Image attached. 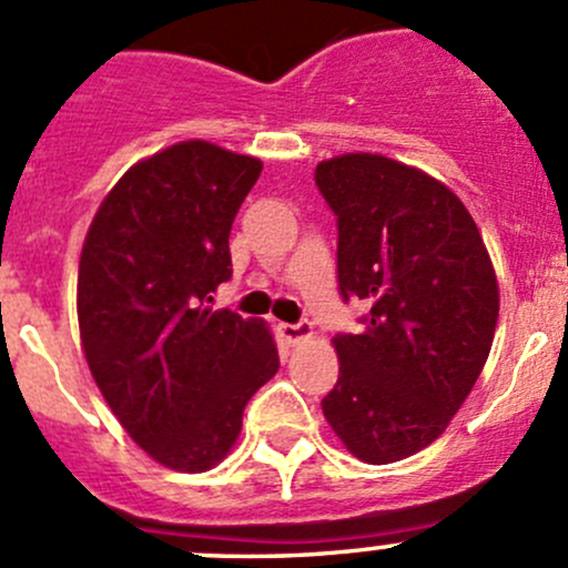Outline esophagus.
<instances>
[{
	"mask_svg": "<svg viewBox=\"0 0 568 568\" xmlns=\"http://www.w3.org/2000/svg\"><path fill=\"white\" fill-rule=\"evenodd\" d=\"M277 332L283 335L285 343H300L305 337L313 335V326L311 321H296V324H280Z\"/></svg>",
	"mask_w": 568,
	"mask_h": 568,
	"instance_id": "1",
	"label": "esophagus"
}]
</instances>
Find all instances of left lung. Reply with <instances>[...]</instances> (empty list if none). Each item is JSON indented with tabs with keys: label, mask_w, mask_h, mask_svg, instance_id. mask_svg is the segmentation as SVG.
<instances>
[{
	"label": "left lung",
	"mask_w": 568,
	"mask_h": 568,
	"mask_svg": "<svg viewBox=\"0 0 568 568\" xmlns=\"http://www.w3.org/2000/svg\"><path fill=\"white\" fill-rule=\"evenodd\" d=\"M337 216V288L371 307L332 337L341 376L321 400L357 459L390 464L432 445L484 371L500 294L473 216L415 168L346 153L316 168Z\"/></svg>",
	"instance_id": "8db88e82"
}]
</instances>
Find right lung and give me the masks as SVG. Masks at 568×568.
Instances as JSON below:
<instances>
[{
	"label": "right lung",
	"instance_id": "obj_1",
	"mask_svg": "<svg viewBox=\"0 0 568 568\" xmlns=\"http://www.w3.org/2000/svg\"><path fill=\"white\" fill-rule=\"evenodd\" d=\"M261 170L211 142H178L114 183L84 239L77 305L90 374L129 437L181 473L225 459L244 406L280 368L263 321L211 307Z\"/></svg>",
	"mask_w": 568,
	"mask_h": 568
}]
</instances>
